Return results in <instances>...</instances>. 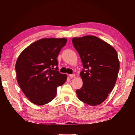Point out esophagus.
<instances>
[{
  "mask_svg": "<svg viewBox=\"0 0 135 135\" xmlns=\"http://www.w3.org/2000/svg\"><path fill=\"white\" fill-rule=\"evenodd\" d=\"M69 76H70V78L73 79V78H74V77H76V75H75L74 74H70V75H69Z\"/></svg>",
  "mask_w": 135,
  "mask_h": 135,
  "instance_id": "1",
  "label": "esophagus"
}]
</instances>
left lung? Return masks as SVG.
Wrapping results in <instances>:
<instances>
[{
	"label": "left lung",
	"mask_w": 135,
	"mask_h": 135,
	"mask_svg": "<svg viewBox=\"0 0 135 135\" xmlns=\"http://www.w3.org/2000/svg\"><path fill=\"white\" fill-rule=\"evenodd\" d=\"M72 42L84 68L80 74L83 86L76 90L77 97L87 104L98 105L107 99L117 81L120 69L117 52L94 36L74 37Z\"/></svg>",
	"instance_id": "8db88e82"
}]
</instances>
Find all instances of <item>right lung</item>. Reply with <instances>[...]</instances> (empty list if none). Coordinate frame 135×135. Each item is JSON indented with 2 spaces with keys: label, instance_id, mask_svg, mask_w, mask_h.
Here are the masks:
<instances>
[{
  "label": "right lung",
  "instance_id": "1",
  "mask_svg": "<svg viewBox=\"0 0 135 135\" xmlns=\"http://www.w3.org/2000/svg\"><path fill=\"white\" fill-rule=\"evenodd\" d=\"M65 38H43L27 47L15 64L17 80L24 95L34 104L43 105L56 97L57 88L67 80L58 71L57 57Z\"/></svg>",
  "mask_w": 135,
  "mask_h": 135
}]
</instances>
